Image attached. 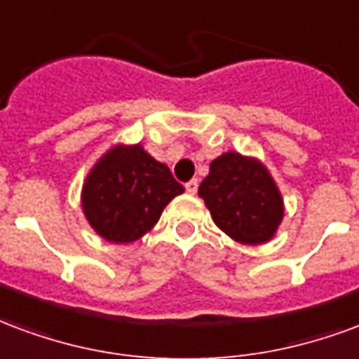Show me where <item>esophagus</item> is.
Wrapping results in <instances>:
<instances>
[{
    "mask_svg": "<svg viewBox=\"0 0 359 359\" xmlns=\"http://www.w3.org/2000/svg\"><path fill=\"white\" fill-rule=\"evenodd\" d=\"M197 189H198V182H197V180H191V182L185 183V191H187L189 195H195V193H197Z\"/></svg>",
    "mask_w": 359,
    "mask_h": 359,
    "instance_id": "esophagus-1",
    "label": "esophagus"
}]
</instances>
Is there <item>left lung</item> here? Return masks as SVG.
Wrapping results in <instances>:
<instances>
[{
	"mask_svg": "<svg viewBox=\"0 0 359 359\" xmlns=\"http://www.w3.org/2000/svg\"><path fill=\"white\" fill-rule=\"evenodd\" d=\"M214 224L241 245L276 237L285 216L281 191L266 164L241 153L219 154L198 187Z\"/></svg>",
	"mask_w": 359,
	"mask_h": 359,
	"instance_id": "left-lung-1",
	"label": "left lung"
}]
</instances>
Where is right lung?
Listing matches in <instances>:
<instances>
[{
  "label": "right lung",
  "instance_id": "add662e5",
  "mask_svg": "<svg viewBox=\"0 0 359 359\" xmlns=\"http://www.w3.org/2000/svg\"><path fill=\"white\" fill-rule=\"evenodd\" d=\"M182 193L183 185L168 166L140 143H116L83 180L82 210L97 235L124 245L151 231L166 205Z\"/></svg>",
  "mask_w": 359,
  "mask_h": 359
}]
</instances>
